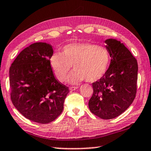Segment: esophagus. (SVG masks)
<instances>
[{
  "instance_id": "obj_1",
  "label": "esophagus",
  "mask_w": 151,
  "mask_h": 151,
  "mask_svg": "<svg viewBox=\"0 0 151 151\" xmlns=\"http://www.w3.org/2000/svg\"><path fill=\"white\" fill-rule=\"evenodd\" d=\"M78 88V86H70V87L69 88V90L70 91H73L76 90V89H77Z\"/></svg>"
}]
</instances>
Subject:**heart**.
<instances>
[{"mask_svg":"<svg viewBox=\"0 0 151 151\" xmlns=\"http://www.w3.org/2000/svg\"><path fill=\"white\" fill-rule=\"evenodd\" d=\"M110 63V55L106 48L89 42L68 44L60 53H54L49 58L51 69L58 81L63 83L73 66L74 70L68 78L70 84L76 85L86 80L94 83L106 73Z\"/></svg>","mask_w":151,"mask_h":151,"instance_id":"obj_1","label":"heart"}]
</instances>
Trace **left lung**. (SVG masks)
Here are the masks:
<instances>
[{"instance_id":"1","label":"left lung","mask_w":151,"mask_h":151,"mask_svg":"<svg viewBox=\"0 0 151 151\" xmlns=\"http://www.w3.org/2000/svg\"><path fill=\"white\" fill-rule=\"evenodd\" d=\"M111 58L104 75L93 85L88 108L96 116L111 119L119 116L133 102L137 92L138 64L123 43L114 39L104 40Z\"/></svg>"}]
</instances>
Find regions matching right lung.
<instances>
[{
  "mask_svg": "<svg viewBox=\"0 0 151 151\" xmlns=\"http://www.w3.org/2000/svg\"><path fill=\"white\" fill-rule=\"evenodd\" d=\"M52 55L50 45L33 43L20 52L10 67L12 103L20 114L37 123L57 119L69 93L53 75L48 60Z\"/></svg>",
  "mask_w": 151,
  "mask_h": 151,
  "instance_id": "obj_1",
  "label": "right lung"
}]
</instances>
